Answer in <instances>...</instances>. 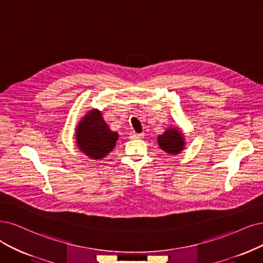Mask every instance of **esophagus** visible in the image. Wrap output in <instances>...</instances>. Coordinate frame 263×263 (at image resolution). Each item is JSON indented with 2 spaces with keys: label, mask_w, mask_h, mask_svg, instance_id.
Here are the masks:
<instances>
[{
  "label": "esophagus",
  "mask_w": 263,
  "mask_h": 263,
  "mask_svg": "<svg viewBox=\"0 0 263 263\" xmlns=\"http://www.w3.org/2000/svg\"><path fill=\"white\" fill-rule=\"evenodd\" d=\"M143 137V134H139V133H132L131 138L132 139H141Z\"/></svg>",
  "instance_id": "obj_1"
}]
</instances>
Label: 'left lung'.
Returning <instances> with one entry per match:
<instances>
[{
	"mask_svg": "<svg viewBox=\"0 0 263 263\" xmlns=\"http://www.w3.org/2000/svg\"><path fill=\"white\" fill-rule=\"evenodd\" d=\"M158 144L162 151L171 155H177L184 148V137L178 128L168 129L158 137Z\"/></svg>",
	"mask_w": 263,
	"mask_h": 263,
	"instance_id": "8db88e82",
	"label": "left lung"
}]
</instances>
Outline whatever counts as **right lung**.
<instances>
[{
  "instance_id": "obj_1",
  "label": "right lung",
  "mask_w": 263,
  "mask_h": 263,
  "mask_svg": "<svg viewBox=\"0 0 263 263\" xmlns=\"http://www.w3.org/2000/svg\"><path fill=\"white\" fill-rule=\"evenodd\" d=\"M76 140L82 153L92 159L99 160L115 148L118 133L108 128L100 110L92 109L78 123Z\"/></svg>"
}]
</instances>
